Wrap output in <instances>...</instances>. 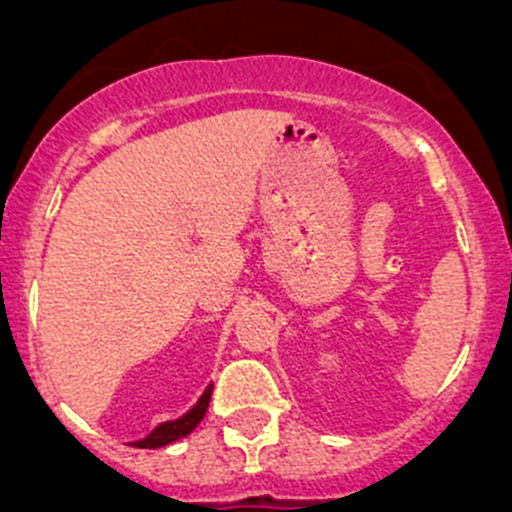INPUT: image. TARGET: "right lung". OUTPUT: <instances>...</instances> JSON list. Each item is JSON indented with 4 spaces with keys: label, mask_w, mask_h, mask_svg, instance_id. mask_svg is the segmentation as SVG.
Here are the masks:
<instances>
[{
    "label": "right lung",
    "mask_w": 512,
    "mask_h": 512,
    "mask_svg": "<svg viewBox=\"0 0 512 512\" xmlns=\"http://www.w3.org/2000/svg\"><path fill=\"white\" fill-rule=\"evenodd\" d=\"M210 394H213V384H208V389L200 394V399L195 401L193 409L185 411V414L180 418H173V421L158 423V426L153 428V431L148 433L146 438H141V441H131L128 446H133V448H163V446H168V443H175V441H180V438H185L190 431H193L195 426H198L200 421H203L205 411H208V404H210Z\"/></svg>",
    "instance_id": "obj_1"
}]
</instances>
